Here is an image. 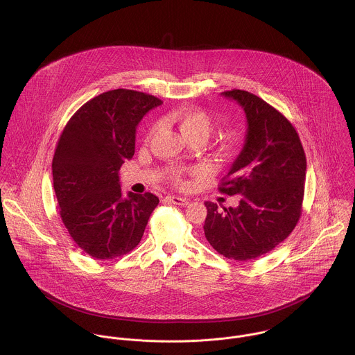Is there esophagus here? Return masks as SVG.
<instances>
[{"mask_svg":"<svg viewBox=\"0 0 355 355\" xmlns=\"http://www.w3.org/2000/svg\"><path fill=\"white\" fill-rule=\"evenodd\" d=\"M165 200L169 201V202L173 203V205H179V206H186V205H189V200L180 198V197H175V196H168Z\"/></svg>","mask_w":355,"mask_h":355,"instance_id":"obj_1","label":"esophagus"}]
</instances>
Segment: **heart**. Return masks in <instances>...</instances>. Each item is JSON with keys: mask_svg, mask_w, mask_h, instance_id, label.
I'll use <instances>...</instances> for the list:
<instances>
[{"mask_svg": "<svg viewBox=\"0 0 355 355\" xmlns=\"http://www.w3.org/2000/svg\"><path fill=\"white\" fill-rule=\"evenodd\" d=\"M169 120L175 125H178L180 132L190 141H201L202 142L209 137V134L213 130L211 116L207 112H205L202 109H198V107H179L171 113ZM155 130H157L155 124L149 128L148 135H146L148 139L152 138ZM224 150L230 152L231 146L230 145L224 146ZM169 180L178 187H186L189 184L183 172L179 169H172L169 172Z\"/></svg>", "mask_w": 355, "mask_h": 355, "instance_id": "heart-1", "label": "heart"}]
</instances>
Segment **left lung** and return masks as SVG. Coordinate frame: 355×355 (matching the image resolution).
I'll use <instances>...</instances> for the list:
<instances>
[{"label": "left lung", "instance_id": "8db88e82", "mask_svg": "<svg viewBox=\"0 0 355 355\" xmlns=\"http://www.w3.org/2000/svg\"><path fill=\"white\" fill-rule=\"evenodd\" d=\"M248 117L243 150L218 190L239 196L236 207L205 202L203 231L218 254L249 261L269 253L295 228L302 214L306 155L291 121L268 102L245 90L224 92Z\"/></svg>", "mask_w": 355, "mask_h": 355}]
</instances>
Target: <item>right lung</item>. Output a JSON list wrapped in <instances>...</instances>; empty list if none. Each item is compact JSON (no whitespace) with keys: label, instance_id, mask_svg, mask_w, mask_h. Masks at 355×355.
Returning <instances> with one entry per match:
<instances>
[{"label":"right lung","instance_id":"obj_1","mask_svg":"<svg viewBox=\"0 0 355 355\" xmlns=\"http://www.w3.org/2000/svg\"><path fill=\"white\" fill-rule=\"evenodd\" d=\"M161 103L135 90L102 93L75 112L58 138L51 172L60 217L73 242L96 259L135 249L159 202L152 193L123 198L119 169L134 155L138 123Z\"/></svg>","mask_w":355,"mask_h":355}]
</instances>
